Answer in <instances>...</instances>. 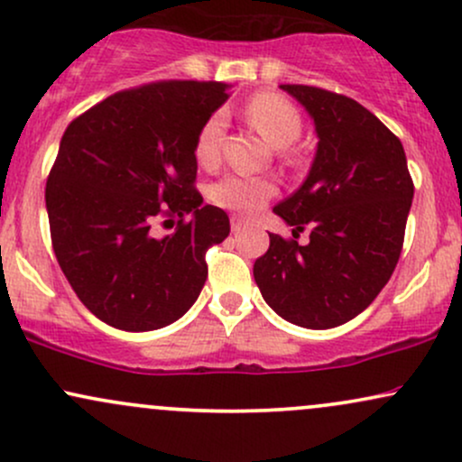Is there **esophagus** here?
Masks as SVG:
<instances>
[{
    "mask_svg": "<svg viewBox=\"0 0 462 462\" xmlns=\"http://www.w3.org/2000/svg\"><path fill=\"white\" fill-rule=\"evenodd\" d=\"M247 230V224L243 219H238V217H232V232L235 235H241V232Z\"/></svg>",
    "mask_w": 462,
    "mask_h": 462,
    "instance_id": "1",
    "label": "esophagus"
}]
</instances>
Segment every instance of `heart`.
I'll return each instance as SVG.
<instances>
[{
  "label": "heart",
  "instance_id": "heart-1",
  "mask_svg": "<svg viewBox=\"0 0 462 462\" xmlns=\"http://www.w3.org/2000/svg\"><path fill=\"white\" fill-rule=\"evenodd\" d=\"M245 116L261 134L278 150L293 145L301 134V116L289 99L278 93H258L245 104ZM224 113H213L201 124L195 139V158L204 167L219 161L221 136H224ZM275 184L267 178L226 176L210 187V199L217 206L243 217L256 215L273 198Z\"/></svg>",
  "mask_w": 462,
  "mask_h": 462
}]
</instances>
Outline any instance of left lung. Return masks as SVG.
Returning <instances> with one entry per match:
<instances>
[{
	"mask_svg": "<svg viewBox=\"0 0 462 462\" xmlns=\"http://www.w3.org/2000/svg\"><path fill=\"white\" fill-rule=\"evenodd\" d=\"M315 121L317 153L309 178L275 206L293 236L269 235L254 263L264 301L286 321L328 330L363 312L389 282L402 245L412 178L402 141L352 97L306 84H282Z\"/></svg>",
	"mask_w": 462,
	"mask_h": 462,
	"instance_id": "1",
	"label": "left lung"
}]
</instances>
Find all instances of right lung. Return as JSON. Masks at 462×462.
<instances>
[{
    "label": "right lung",
    "instance_id": "obj_1",
    "mask_svg": "<svg viewBox=\"0 0 462 462\" xmlns=\"http://www.w3.org/2000/svg\"><path fill=\"white\" fill-rule=\"evenodd\" d=\"M232 84L161 79L125 88L69 124L45 187L51 245L76 295L128 332L169 326L198 300L206 252L230 219L195 189V139ZM161 218H178L156 237Z\"/></svg>",
    "mask_w": 462,
    "mask_h": 462
}]
</instances>
